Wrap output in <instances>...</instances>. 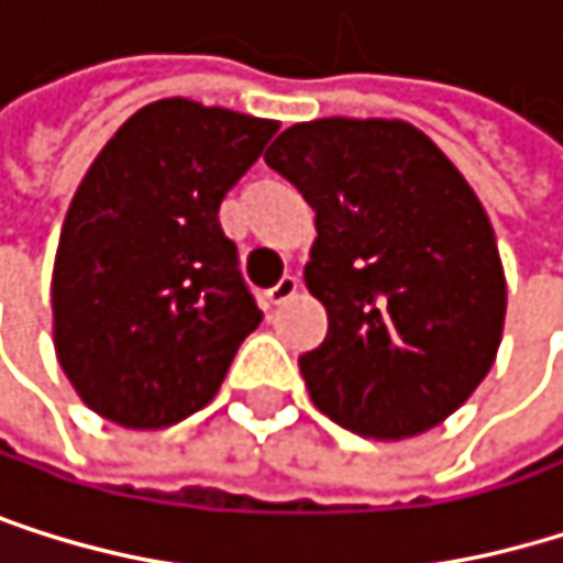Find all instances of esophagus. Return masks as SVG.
<instances>
[{
  "label": "esophagus",
  "mask_w": 563,
  "mask_h": 563,
  "mask_svg": "<svg viewBox=\"0 0 563 563\" xmlns=\"http://www.w3.org/2000/svg\"><path fill=\"white\" fill-rule=\"evenodd\" d=\"M295 291H298V275L288 272V275L278 278L275 288H268V301H272V305H285L288 298H295Z\"/></svg>",
  "instance_id": "34e87169"
}]
</instances>
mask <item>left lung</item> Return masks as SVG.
Wrapping results in <instances>:
<instances>
[{"label":"left lung","mask_w":563,"mask_h":563,"mask_svg":"<svg viewBox=\"0 0 563 563\" xmlns=\"http://www.w3.org/2000/svg\"><path fill=\"white\" fill-rule=\"evenodd\" d=\"M265 164L316 211L305 285L329 332L298 358L308 396L358 437L440 427L484 383L504 335L507 282L481 198L402 120L295 123Z\"/></svg>","instance_id":"obj_1"}]
</instances>
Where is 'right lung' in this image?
I'll return each instance as SVG.
<instances>
[{
	"mask_svg": "<svg viewBox=\"0 0 563 563\" xmlns=\"http://www.w3.org/2000/svg\"><path fill=\"white\" fill-rule=\"evenodd\" d=\"M275 130L224 107L157 100L79 180L53 265V345L79 399L110 423L164 430L205 409L258 329L218 208Z\"/></svg>",
	"mask_w": 563,
	"mask_h": 563,
	"instance_id": "obj_1",
	"label": "right lung"
}]
</instances>
